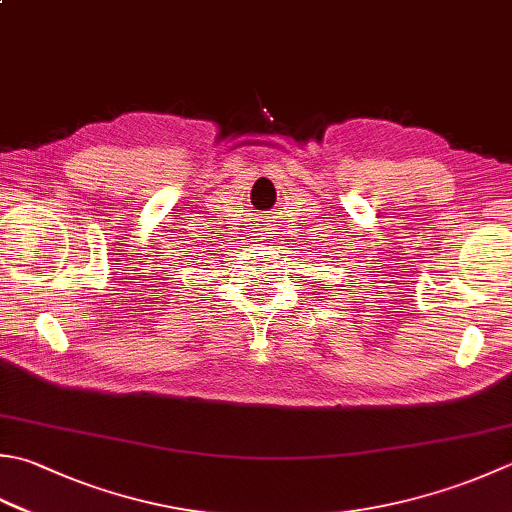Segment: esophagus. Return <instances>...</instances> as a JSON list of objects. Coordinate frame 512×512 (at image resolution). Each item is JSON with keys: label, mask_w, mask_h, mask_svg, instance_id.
<instances>
[{"label": "esophagus", "mask_w": 512, "mask_h": 512, "mask_svg": "<svg viewBox=\"0 0 512 512\" xmlns=\"http://www.w3.org/2000/svg\"><path fill=\"white\" fill-rule=\"evenodd\" d=\"M255 239H259V242H264V239H270L268 230L266 228H257V237Z\"/></svg>", "instance_id": "esophagus-1"}]
</instances>
